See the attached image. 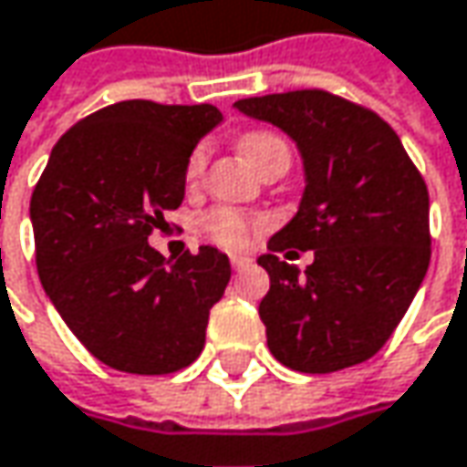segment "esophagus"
<instances>
[{
  "mask_svg": "<svg viewBox=\"0 0 467 467\" xmlns=\"http://www.w3.org/2000/svg\"><path fill=\"white\" fill-rule=\"evenodd\" d=\"M230 264H233V269H245V266H251V259L248 256H233Z\"/></svg>",
  "mask_w": 467,
  "mask_h": 467,
  "instance_id": "obj_1",
  "label": "esophagus"
}]
</instances>
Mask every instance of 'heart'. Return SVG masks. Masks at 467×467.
I'll return each instance as SVG.
<instances>
[{
  "label": "heart",
  "mask_w": 467,
  "mask_h": 467,
  "mask_svg": "<svg viewBox=\"0 0 467 467\" xmlns=\"http://www.w3.org/2000/svg\"><path fill=\"white\" fill-rule=\"evenodd\" d=\"M237 148L243 152V158L259 174L264 169H269V166H283V169L290 166V142L280 131L248 129V131L240 134ZM206 145H198L195 150L190 152V158L184 163V182H187V187H198L201 184L203 171H206ZM201 230H203L208 240H213V243H219L224 248H245L259 234L261 222L254 219V216H248V213L234 211V208H213V211H208L206 216L201 219Z\"/></svg>",
  "instance_id": "heart-1"
}]
</instances>
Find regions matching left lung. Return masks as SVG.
Wrapping results in <instances>:
<instances>
[{"label": "left lung", "instance_id": "obj_1", "mask_svg": "<svg viewBox=\"0 0 467 467\" xmlns=\"http://www.w3.org/2000/svg\"><path fill=\"white\" fill-rule=\"evenodd\" d=\"M251 119L298 145L306 187L298 213L259 264L269 293L259 317L277 362L336 372L375 357L391 338L431 261L428 187L397 131L370 108L325 89L237 99ZM315 250L301 275L283 262Z\"/></svg>", "mask_w": 467, "mask_h": 467}]
</instances>
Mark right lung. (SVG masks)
Masks as SVG:
<instances>
[{"instance_id": "add662e5", "label": "right lung", "mask_w": 467, "mask_h": 467, "mask_svg": "<svg viewBox=\"0 0 467 467\" xmlns=\"http://www.w3.org/2000/svg\"><path fill=\"white\" fill-rule=\"evenodd\" d=\"M219 121L206 102L108 105L57 140L34 187L39 280L73 336L113 370L169 375L203 351L230 259L211 245L163 259L148 237L182 206L184 163Z\"/></svg>"}]
</instances>
